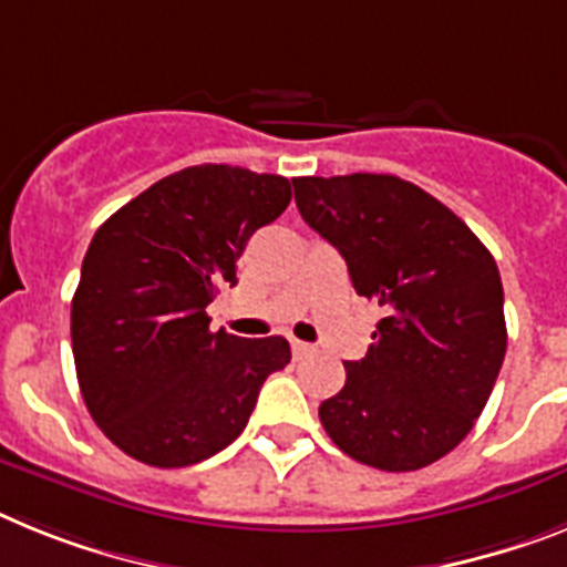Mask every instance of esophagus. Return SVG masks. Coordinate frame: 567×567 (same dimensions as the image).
<instances>
[{
  "label": "esophagus",
  "mask_w": 567,
  "mask_h": 567,
  "mask_svg": "<svg viewBox=\"0 0 567 567\" xmlns=\"http://www.w3.org/2000/svg\"><path fill=\"white\" fill-rule=\"evenodd\" d=\"M292 352H295V358H307L316 352V347H312V343H303V341H292Z\"/></svg>",
  "instance_id": "esophagus-1"
}]
</instances>
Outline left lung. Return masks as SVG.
<instances>
[{"label":"left lung","mask_w":567,"mask_h":567,"mask_svg":"<svg viewBox=\"0 0 567 567\" xmlns=\"http://www.w3.org/2000/svg\"><path fill=\"white\" fill-rule=\"evenodd\" d=\"M298 212L384 312L367 358L318 410L332 442L379 471L427 467L471 433L507 350L491 251L444 203L395 174L295 177Z\"/></svg>","instance_id":"obj_1"}]
</instances>
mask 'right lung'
Wrapping results in <instances>:
<instances>
[{"label": "right lung", "mask_w": 567, "mask_h": 567, "mask_svg": "<svg viewBox=\"0 0 567 567\" xmlns=\"http://www.w3.org/2000/svg\"><path fill=\"white\" fill-rule=\"evenodd\" d=\"M292 200L280 174L174 172L105 220L82 260L71 343L96 427L152 467H186L244 433L289 341L209 330L206 307L237 284L255 229Z\"/></svg>", "instance_id": "right-lung-1"}]
</instances>
